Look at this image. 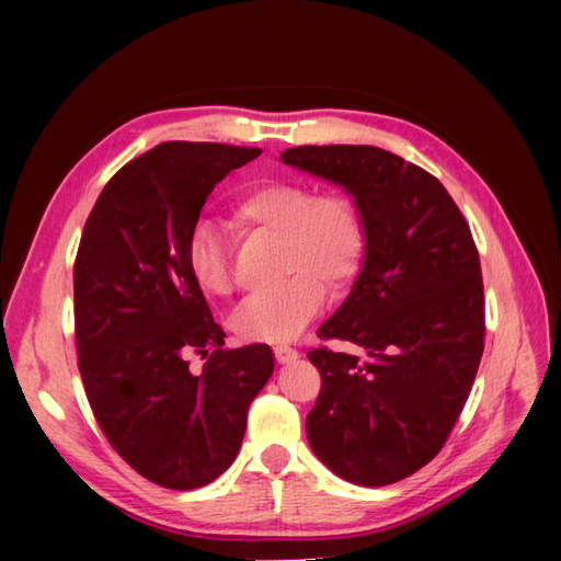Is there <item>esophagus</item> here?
I'll return each mask as SVG.
<instances>
[{"label":"esophagus","instance_id":"34e87169","mask_svg":"<svg viewBox=\"0 0 561 561\" xmlns=\"http://www.w3.org/2000/svg\"><path fill=\"white\" fill-rule=\"evenodd\" d=\"M274 355H276L278 363H293V360H297L299 353L295 348H290V346H276Z\"/></svg>","mask_w":561,"mask_h":561}]
</instances>
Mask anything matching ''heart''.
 <instances>
[{"label":"heart","mask_w":561,"mask_h":561,"mask_svg":"<svg viewBox=\"0 0 561 561\" xmlns=\"http://www.w3.org/2000/svg\"><path fill=\"white\" fill-rule=\"evenodd\" d=\"M229 222L243 231H268L278 239V271L271 290L248 297L231 316L245 342L295 339L322 307L328 293H342L358 276L367 233L358 203L346 192H313L299 180H264L231 203ZM186 268L210 297L233 287L229 243L213 222H198L186 241Z\"/></svg>","instance_id":"1"}]
</instances>
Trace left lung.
<instances>
[{"mask_svg":"<svg viewBox=\"0 0 561 561\" xmlns=\"http://www.w3.org/2000/svg\"><path fill=\"white\" fill-rule=\"evenodd\" d=\"M283 163L342 184L365 222V264L309 351L320 393L311 449L339 478L383 486L439 454L484 351V285L463 213L435 175L369 145H304Z\"/></svg>","mask_w":561,"mask_h":561,"instance_id":"obj_1","label":"left lung"}]
</instances>
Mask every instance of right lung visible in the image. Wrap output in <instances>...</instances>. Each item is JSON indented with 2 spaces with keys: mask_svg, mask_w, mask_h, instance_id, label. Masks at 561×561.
<instances>
[{
  "mask_svg": "<svg viewBox=\"0 0 561 561\" xmlns=\"http://www.w3.org/2000/svg\"><path fill=\"white\" fill-rule=\"evenodd\" d=\"M262 149L161 142L100 192L75 260V336L89 404L142 478L190 491L241 449L248 410L274 371L266 344L225 348L186 241L215 184ZM192 354L207 358L198 373Z\"/></svg>",
  "mask_w": 561,
  "mask_h": 561,
  "instance_id": "1",
  "label": "right lung"
}]
</instances>
